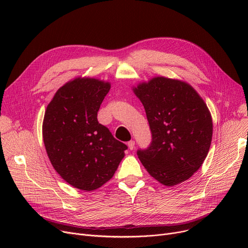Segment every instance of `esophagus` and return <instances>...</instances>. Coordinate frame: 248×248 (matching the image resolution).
<instances>
[{
  "label": "esophagus",
  "mask_w": 248,
  "mask_h": 248,
  "mask_svg": "<svg viewBox=\"0 0 248 248\" xmlns=\"http://www.w3.org/2000/svg\"><path fill=\"white\" fill-rule=\"evenodd\" d=\"M127 147H128L129 150H134V148H135V141L134 140H129L127 142Z\"/></svg>",
  "instance_id": "obj_1"
}]
</instances>
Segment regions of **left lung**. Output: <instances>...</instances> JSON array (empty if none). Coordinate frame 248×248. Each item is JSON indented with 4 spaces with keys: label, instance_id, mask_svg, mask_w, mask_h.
<instances>
[{
    "label": "left lung",
    "instance_id": "obj_1",
    "mask_svg": "<svg viewBox=\"0 0 248 248\" xmlns=\"http://www.w3.org/2000/svg\"><path fill=\"white\" fill-rule=\"evenodd\" d=\"M145 108L152 142L138 155L149 174L175 186L199 170L209 152L213 124L202 97L189 83L157 76L133 87Z\"/></svg>",
    "mask_w": 248,
    "mask_h": 248
}]
</instances>
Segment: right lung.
<instances>
[{
  "instance_id": "add662e5",
  "label": "right lung",
  "mask_w": 248,
  "mask_h": 248,
  "mask_svg": "<svg viewBox=\"0 0 248 248\" xmlns=\"http://www.w3.org/2000/svg\"><path fill=\"white\" fill-rule=\"evenodd\" d=\"M110 83L77 77L61 86L47 106L42 135L48 158L69 185L93 191L114 175L127 147L97 121Z\"/></svg>"
}]
</instances>
